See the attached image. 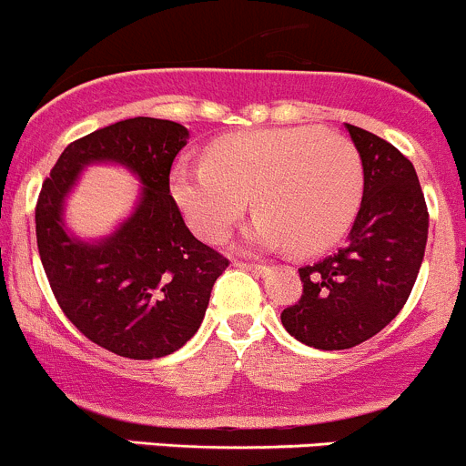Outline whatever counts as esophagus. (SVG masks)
<instances>
[{"instance_id": "obj_1", "label": "esophagus", "mask_w": 466, "mask_h": 466, "mask_svg": "<svg viewBox=\"0 0 466 466\" xmlns=\"http://www.w3.org/2000/svg\"><path fill=\"white\" fill-rule=\"evenodd\" d=\"M236 268L240 269H247V272H254V274H265L268 272V268L260 263H245V260H236Z\"/></svg>"}]
</instances>
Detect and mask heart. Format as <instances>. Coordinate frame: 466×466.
I'll return each instance as SVG.
<instances>
[{"instance_id":"b5f03b06","label":"heart","mask_w":466,"mask_h":466,"mask_svg":"<svg viewBox=\"0 0 466 466\" xmlns=\"http://www.w3.org/2000/svg\"><path fill=\"white\" fill-rule=\"evenodd\" d=\"M208 164H178L171 197L198 236L221 242L258 212L254 245L318 254L345 236L363 194V164L352 141L320 127H279L217 139Z\"/></svg>"}]
</instances>
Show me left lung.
Instances as JSON below:
<instances>
[{"label":"left lung","instance_id":"8db88e82","mask_svg":"<svg viewBox=\"0 0 466 466\" xmlns=\"http://www.w3.org/2000/svg\"><path fill=\"white\" fill-rule=\"evenodd\" d=\"M348 127L363 164V198L339 251L299 268L302 297L283 309L288 334L318 350H348L405 307L428 240V206L414 164L382 137Z\"/></svg>","mask_w":466,"mask_h":466}]
</instances>
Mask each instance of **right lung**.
I'll return each mask as SVG.
<instances>
[{"label":"right lung","mask_w":466,"mask_h":466,"mask_svg":"<svg viewBox=\"0 0 466 466\" xmlns=\"http://www.w3.org/2000/svg\"><path fill=\"white\" fill-rule=\"evenodd\" d=\"M180 123L137 116L66 146L36 203V242L61 311L100 348L157 359L183 348L206 316L228 258L189 233L169 189L171 164L187 146ZM126 163L145 183L136 215L97 246L70 238L63 198L84 163Z\"/></svg>","instance_id":"add662e5"}]
</instances>
